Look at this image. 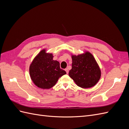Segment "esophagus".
Listing matches in <instances>:
<instances>
[{
    "mask_svg": "<svg viewBox=\"0 0 129 129\" xmlns=\"http://www.w3.org/2000/svg\"><path fill=\"white\" fill-rule=\"evenodd\" d=\"M65 71L66 72V73H67V74H68V73H69V71H68V69L67 68H66V69H65Z\"/></svg>",
    "mask_w": 129,
    "mask_h": 129,
    "instance_id": "esophagus-1",
    "label": "esophagus"
}]
</instances>
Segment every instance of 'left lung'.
I'll return each mask as SVG.
<instances>
[{
	"instance_id": "obj_1",
	"label": "left lung",
	"mask_w": 129,
	"mask_h": 129,
	"mask_svg": "<svg viewBox=\"0 0 129 129\" xmlns=\"http://www.w3.org/2000/svg\"><path fill=\"white\" fill-rule=\"evenodd\" d=\"M72 58L69 76L77 85L84 89L95 85L100 79L101 71L92 54L86 51L78 55H72Z\"/></svg>"
}]
</instances>
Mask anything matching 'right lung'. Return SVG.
Wrapping results in <instances>:
<instances>
[{
	"mask_svg": "<svg viewBox=\"0 0 129 129\" xmlns=\"http://www.w3.org/2000/svg\"><path fill=\"white\" fill-rule=\"evenodd\" d=\"M52 53L42 49L34 57L29 66V74L34 84L39 88L48 89L55 85L58 79L66 74L60 63L53 60Z\"/></svg>",
	"mask_w": 129,
	"mask_h": 129,
	"instance_id": "1",
	"label": "right lung"
}]
</instances>
